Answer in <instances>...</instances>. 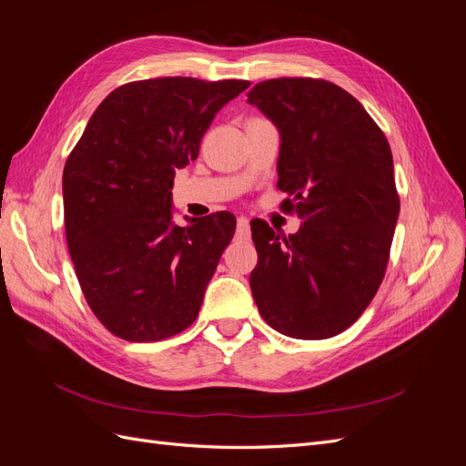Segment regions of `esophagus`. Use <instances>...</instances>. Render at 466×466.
I'll use <instances>...</instances> for the list:
<instances>
[{
	"instance_id": "34e87169",
	"label": "esophagus",
	"mask_w": 466,
	"mask_h": 466,
	"mask_svg": "<svg viewBox=\"0 0 466 466\" xmlns=\"http://www.w3.org/2000/svg\"><path fill=\"white\" fill-rule=\"evenodd\" d=\"M237 237H241V238L248 237V219L243 216L237 219Z\"/></svg>"
}]
</instances>
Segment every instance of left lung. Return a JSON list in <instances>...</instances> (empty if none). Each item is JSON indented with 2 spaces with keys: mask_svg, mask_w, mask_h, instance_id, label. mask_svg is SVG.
Wrapping results in <instances>:
<instances>
[{
  "mask_svg": "<svg viewBox=\"0 0 466 466\" xmlns=\"http://www.w3.org/2000/svg\"><path fill=\"white\" fill-rule=\"evenodd\" d=\"M247 96L279 132L278 188L291 196L281 208L301 218L289 237L250 221L258 252L252 298L281 334L336 336L385 276L400 211L390 146L358 98L330 81L268 79Z\"/></svg>",
  "mask_w": 466,
  "mask_h": 466,
  "instance_id": "8db88e82",
  "label": "left lung"
}]
</instances>
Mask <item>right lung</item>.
<instances>
[{"instance_id": "1", "label": "right lung", "mask_w": 466, "mask_h": 466, "mask_svg": "<svg viewBox=\"0 0 466 466\" xmlns=\"http://www.w3.org/2000/svg\"><path fill=\"white\" fill-rule=\"evenodd\" d=\"M248 81L159 77L112 91L64 167V223L83 295L130 342L188 329L235 233L218 211L173 221L177 168L198 157L211 120Z\"/></svg>"}]
</instances>
